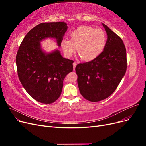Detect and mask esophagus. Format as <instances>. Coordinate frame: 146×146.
I'll return each mask as SVG.
<instances>
[{"instance_id": "esophagus-1", "label": "esophagus", "mask_w": 146, "mask_h": 146, "mask_svg": "<svg viewBox=\"0 0 146 146\" xmlns=\"http://www.w3.org/2000/svg\"><path fill=\"white\" fill-rule=\"evenodd\" d=\"M77 66V63L76 62H74L73 63V68H74V70H75V69H76V67Z\"/></svg>"}]
</instances>
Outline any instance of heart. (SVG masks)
<instances>
[{"label": "heart", "mask_w": 146, "mask_h": 146, "mask_svg": "<svg viewBox=\"0 0 146 146\" xmlns=\"http://www.w3.org/2000/svg\"><path fill=\"white\" fill-rule=\"evenodd\" d=\"M106 43L107 35L102 29L81 26L70 33V40L61 41V47L66 56H71L77 47L82 59L91 61L102 54Z\"/></svg>", "instance_id": "1"}]
</instances>
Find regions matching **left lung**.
Segmentation results:
<instances>
[{
  "instance_id": "obj_1",
  "label": "left lung",
  "mask_w": 146,
  "mask_h": 146,
  "mask_svg": "<svg viewBox=\"0 0 146 146\" xmlns=\"http://www.w3.org/2000/svg\"><path fill=\"white\" fill-rule=\"evenodd\" d=\"M102 24L107 34L103 52L96 58L76 67L80 94L91 102L104 100L111 95L127 70V53L122 39L107 25Z\"/></svg>"
}]
</instances>
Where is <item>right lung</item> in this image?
<instances>
[{
	"label": "right lung",
	"instance_id": "right-lung-1",
	"mask_svg": "<svg viewBox=\"0 0 146 146\" xmlns=\"http://www.w3.org/2000/svg\"><path fill=\"white\" fill-rule=\"evenodd\" d=\"M67 29L64 22L39 24L25 35L17 51L16 63L19 80L29 94L41 103L51 104L58 99L64 79L72 71L74 63L63 58L58 49L45 52L41 42L54 38L60 47Z\"/></svg>",
	"mask_w": 146,
	"mask_h": 146
}]
</instances>
